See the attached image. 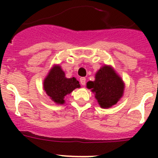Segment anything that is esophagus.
<instances>
[{
  "mask_svg": "<svg viewBox=\"0 0 158 158\" xmlns=\"http://www.w3.org/2000/svg\"><path fill=\"white\" fill-rule=\"evenodd\" d=\"M80 82H81V84L82 85H85L86 79L85 77H81L80 78Z\"/></svg>",
  "mask_w": 158,
  "mask_h": 158,
  "instance_id": "obj_1",
  "label": "esophagus"
}]
</instances>
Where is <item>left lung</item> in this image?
I'll return each mask as SVG.
<instances>
[{
  "instance_id": "obj_1",
  "label": "left lung",
  "mask_w": 158,
  "mask_h": 158,
  "mask_svg": "<svg viewBox=\"0 0 158 158\" xmlns=\"http://www.w3.org/2000/svg\"><path fill=\"white\" fill-rule=\"evenodd\" d=\"M87 88L96 93V98L101 107H111L122 97L124 84L110 66L104 65L96 73V80L89 81Z\"/></svg>"
}]
</instances>
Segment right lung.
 Segmentation results:
<instances>
[{
	"instance_id": "right-lung-1",
	"label": "right lung",
	"mask_w": 158,
	"mask_h": 158,
	"mask_svg": "<svg viewBox=\"0 0 158 158\" xmlns=\"http://www.w3.org/2000/svg\"><path fill=\"white\" fill-rule=\"evenodd\" d=\"M43 88L47 94L56 104H62L65 103L67 95L77 88H80V85L76 78H66L65 73L60 66H54L43 82Z\"/></svg>"
}]
</instances>
